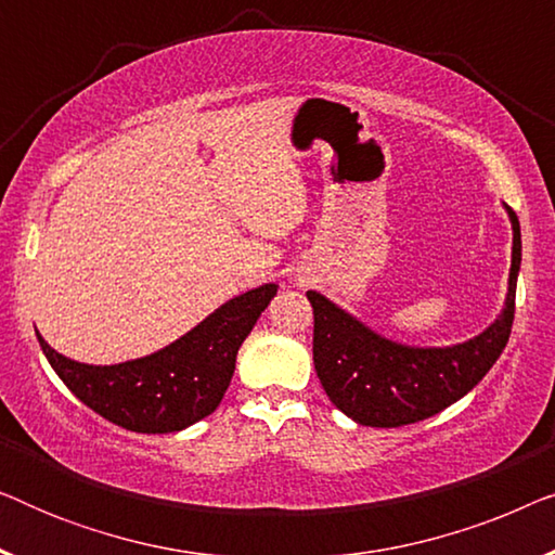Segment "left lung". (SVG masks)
I'll use <instances>...</instances> for the list:
<instances>
[{"instance_id":"1","label":"left lung","mask_w":555,"mask_h":555,"mask_svg":"<svg viewBox=\"0 0 555 555\" xmlns=\"http://www.w3.org/2000/svg\"><path fill=\"white\" fill-rule=\"evenodd\" d=\"M513 222V264L503 315L480 336L452 348L391 344L344 313L321 293L313 306V363L325 393L340 412L366 427H404L429 420L482 382L511 338L520 270V222Z\"/></svg>"}]
</instances>
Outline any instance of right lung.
Returning <instances> with one entry per match:
<instances>
[{
  "instance_id": "right-lung-1",
  "label": "right lung",
  "mask_w": 555,
  "mask_h": 555,
  "mask_svg": "<svg viewBox=\"0 0 555 555\" xmlns=\"http://www.w3.org/2000/svg\"><path fill=\"white\" fill-rule=\"evenodd\" d=\"M275 293V285L255 287L224 302L164 351L118 366L70 361L52 351L40 333L37 340L63 384L95 414L124 429L166 435L204 420L219 406L242 340Z\"/></svg>"
}]
</instances>
